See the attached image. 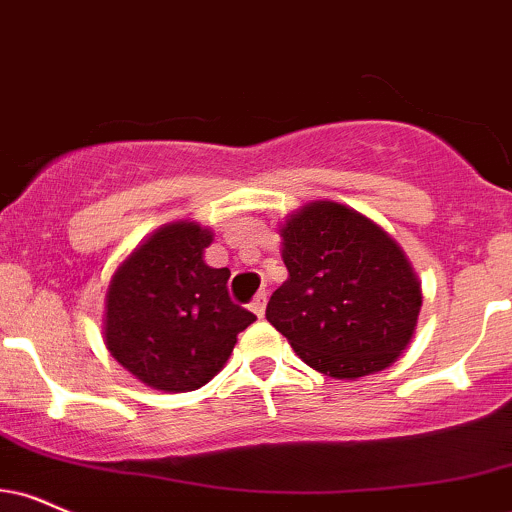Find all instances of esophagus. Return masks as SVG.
Returning <instances> with one entry per match:
<instances>
[{"instance_id": "1", "label": "esophagus", "mask_w": 512, "mask_h": 512, "mask_svg": "<svg viewBox=\"0 0 512 512\" xmlns=\"http://www.w3.org/2000/svg\"><path fill=\"white\" fill-rule=\"evenodd\" d=\"M250 310L255 312L257 317H264V310H267V293H257L255 298H252Z\"/></svg>"}]
</instances>
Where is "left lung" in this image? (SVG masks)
Instances as JSON below:
<instances>
[{
    "mask_svg": "<svg viewBox=\"0 0 512 512\" xmlns=\"http://www.w3.org/2000/svg\"><path fill=\"white\" fill-rule=\"evenodd\" d=\"M288 281L267 319L305 365L336 379L389 367L408 348L420 281L384 229L338 202H312L281 229Z\"/></svg>",
    "mask_w": 512,
    "mask_h": 512,
    "instance_id": "1",
    "label": "left lung"
}]
</instances>
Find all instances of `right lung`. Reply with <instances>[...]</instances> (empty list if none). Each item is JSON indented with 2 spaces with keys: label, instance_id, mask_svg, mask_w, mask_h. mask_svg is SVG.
Wrapping results in <instances>:
<instances>
[{
  "label": "right lung",
  "instance_id": "obj_1",
  "mask_svg": "<svg viewBox=\"0 0 512 512\" xmlns=\"http://www.w3.org/2000/svg\"><path fill=\"white\" fill-rule=\"evenodd\" d=\"M212 233L176 221L121 264L107 291L104 343L133 377L159 391L205 386L229 360L236 336L255 315L229 295V269L202 252Z\"/></svg>",
  "mask_w": 512,
  "mask_h": 512
}]
</instances>
